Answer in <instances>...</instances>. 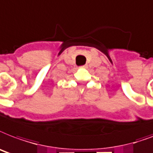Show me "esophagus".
I'll list each match as a JSON object with an SVG mask.
<instances>
[{"label": "esophagus", "instance_id": "34e87169", "mask_svg": "<svg viewBox=\"0 0 153 153\" xmlns=\"http://www.w3.org/2000/svg\"><path fill=\"white\" fill-rule=\"evenodd\" d=\"M80 67H81V68H87V66H86V65H84V66H80Z\"/></svg>", "mask_w": 153, "mask_h": 153}]
</instances>
